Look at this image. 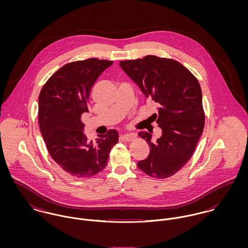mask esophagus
<instances>
[{"instance_id": "esophagus-1", "label": "esophagus", "mask_w": 248, "mask_h": 248, "mask_svg": "<svg viewBox=\"0 0 248 248\" xmlns=\"http://www.w3.org/2000/svg\"><path fill=\"white\" fill-rule=\"evenodd\" d=\"M122 138H123L126 141H132L133 140H135V139L137 138V136H136L135 133H127V134L122 135Z\"/></svg>"}]
</instances>
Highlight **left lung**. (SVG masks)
Returning a JSON list of instances; mask_svg holds the SVG:
<instances>
[{
  "instance_id": "8db88e82",
  "label": "left lung",
  "mask_w": 248,
  "mask_h": 248,
  "mask_svg": "<svg viewBox=\"0 0 248 248\" xmlns=\"http://www.w3.org/2000/svg\"><path fill=\"white\" fill-rule=\"evenodd\" d=\"M119 65L145 97L152 98L159 107L152 117L162 135L153 142L151 134H139L151 150L138 166L150 177H172L191 158L203 132L205 115L200 83L174 59L147 55L142 59L120 61Z\"/></svg>"
}]
</instances>
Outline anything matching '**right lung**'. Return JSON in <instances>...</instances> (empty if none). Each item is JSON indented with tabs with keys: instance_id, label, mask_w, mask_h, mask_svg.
<instances>
[{
	"instance_id": "right-lung-1",
	"label": "right lung",
	"mask_w": 248,
	"mask_h": 248,
	"mask_svg": "<svg viewBox=\"0 0 248 248\" xmlns=\"http://www.w3.org/2000/svg\"><path fill=\"white\" fill-rule=\"evenodd\" d=\"M112 61L90 58L64 65L43 86L39 94L38 120L52 159L72 177H91L106 167L118 133L108 130L89 141L83 133V112L93 85Z\"/></svg>"
}]
</instances>
